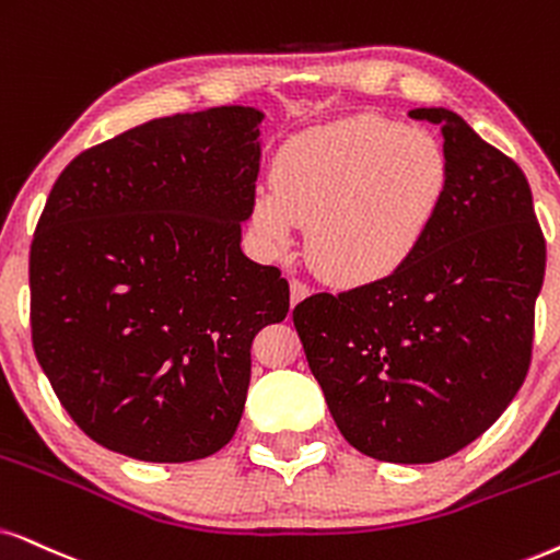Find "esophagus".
I'll list each match as a JSON object with an SVG mask.
<instances>
[{"label": "esophagus", "instance_id": "1", "mask_svg": "<svg viewBox=\"0 0 560 560\" xmlns=\"http://www.w3.org/2000/svg\"><path fill=\"white\" fill-rule=\"evenodd\" d=\"M289 287H292V307H294V304H300L304 296H310V287L304 284V281H300V279L289 281Z\"/></svg>", "mask_w": 560, "mask_h": 560}]
</instances>
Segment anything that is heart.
<instances>
[{"label":"heart","mask_w":560,"mask_h":560,"mask_svg":"<svg viewBox=\"0 0 560 560\" xmlns=\"http://www.w3.org/2000/svg\"><path fill=\"white\" fill-rule=\"evenodd\" d=\"M450 188L434 133L349 116L296 133L276 152L273 188L253 198V230L273 253L307 228L310 258L336 284H372L419 253Z\"/></svg>","instance_id":"heart-1"}]
</instances>
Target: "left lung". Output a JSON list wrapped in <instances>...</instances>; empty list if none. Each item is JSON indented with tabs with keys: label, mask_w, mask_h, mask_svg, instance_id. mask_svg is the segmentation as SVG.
I'll list each match as a JSON object with an SVG mask.
<instances>
[{
	"label": "left lung",
	"mask_w": 560,
	"mask_h": 560,
	"mask_svg": "<svg viewBox=\"0 0 560 560\" xmlns=\"http://www.w3.org/2000/svg\"><path fill=\"white\" fill-rule=\"evenodd\" d=\"M436 124L450 188L398 273L294 307L307 364L351 447L382 463H436L504 413L533 357L545 240L514 160L447 108Z\"/></svg>",
	"instance_id": "8db88e82"
}]
</instances>
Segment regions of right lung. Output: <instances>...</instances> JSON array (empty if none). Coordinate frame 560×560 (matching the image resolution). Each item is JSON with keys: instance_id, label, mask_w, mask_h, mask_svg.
Wrapping results in <instances>:
<instances>
[{"instance_id": "right-lung-1", "label": "right lung", "mask_w": 560, "mask_h": 560, "mask_svg": "<svg viewBox=\"0 0 560 560\" xmlns=\"http://www.w3.org/2000/svg\"><path fill=\"white\" fill-rule=\"evenodd\" d=\"M264 110L154 118L77 154L31 245L33 349L56 398L105 450L188 463L230 442L250 346L289 284L240 247Z\"/></svg>"}]
</instances>
